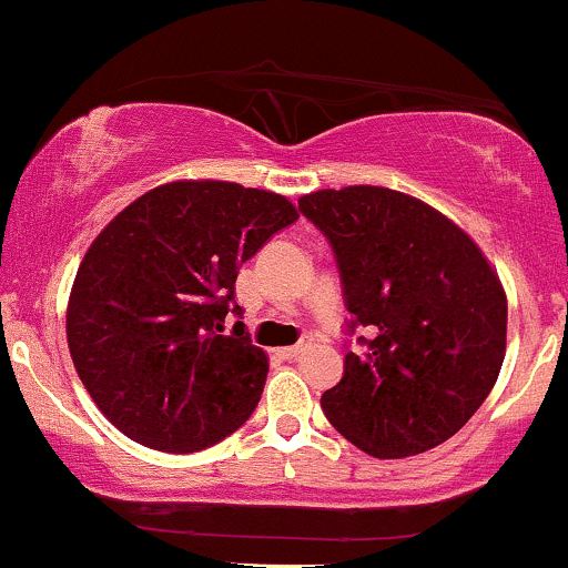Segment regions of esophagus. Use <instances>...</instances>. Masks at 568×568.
Wrapping results in <instances>:
<instances>
[{"label": "esophagus", "instance_id": "obj_1", "mask_svg": "<svg viewBox=\"0 0 568 568\" xmlns=\"http://www.w3.org/2000/svg\"><path fill=\"white\" fill-rule=\"evenodd\" d=\"M310 347H312L310 338H302V342L293 344V347H283V349H277V355L283 357V361H296V357H298V355H304V352L310 349Z\"/></svg>", "mask_w": 568, "mask_h": 568}]
</instances>
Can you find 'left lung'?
Instances as JSON below:
<instances>
[{"instance_id": "left-lung-1", "label": "left lung", "mask_w": 568, "mask_h": 568, "mask_svg": "<svg viewBox=\"0 0 568 568\" xmlns=\"http://www.w3.org/2000/svg\"><path fill=\"white\" fill-rule=\"evenodd\" d=\"M298 211L334 247L349 331H371L321 397L328 422L376 459L440 446L505 361L507 296L494 266L452 219L395 189H321Z\"/></svg>"}]
</instances>
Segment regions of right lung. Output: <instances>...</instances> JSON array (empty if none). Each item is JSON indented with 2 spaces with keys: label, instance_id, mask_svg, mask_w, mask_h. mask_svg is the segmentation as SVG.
Returning <instances> with one entry per match:
<instances>
[{
  "label": "right lung",
  "instance_id": "obj_1",
  "mask_svg": "<svg viewBox=\"0 0 568 568\" xmlns=\"http://www.w3.org/2000/svg\"><path fill=\"white\" fill-rule=\"evenodd\" d=\"M298 219L288 197L232 181H171L109 221L84 253L67 310L71 361L101 414L141 446L192 454L243 427L266 352L243 323L234 280Z\"/></svg>",
  "mask_w": 568,
  "mask_h": 568
}]
</instances>
